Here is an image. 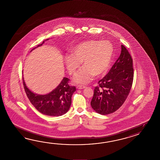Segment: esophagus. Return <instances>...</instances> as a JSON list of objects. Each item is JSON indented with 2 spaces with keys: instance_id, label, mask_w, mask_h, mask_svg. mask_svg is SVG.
I'll use <instances>...</instances> for the list:
<instances>
[{
  "instance_id": "1",
  "label": "esophagus",
  "mask_w": 160,
  "mask_h": 160,
  "mask_svg": "<svg viewBox=\"0 0 160 160\" xmlns=\"http://www.w3.org/2000/svg\"><path fill=\"white\" fill-rule=\"evenodd\" d=\"M85 88L86 87H85V86H81V85H78V86H77V88H78V89H80V90L83 89V88Z\"/></svg>"
}]
</instances>
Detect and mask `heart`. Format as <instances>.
Instances as JSON below:
<instances>
[{
	"label": "heart",
	"mask_w": 160,
	"mask_h": 160,
	"mask_svg": "<svg viewBox=\"0 0 160 160\" xmlns=\"http://www.w3.org/2000/svg\"><path fill=\"white\" fill-rule=\"evenodd\" d=\"M113 52V46L109 41H83L72 48V55L65 57V65L68 72L74 75L83 62L85 67L75 75L74 82L86 84L91 81L95 75L100 76L107 72Z\"/></svg>",
	"instance_id": "b5f03b06"
}]
</instances>
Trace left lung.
<instances>
[{"label": "left lung", "instance_id": "left-lung-1", "mask_svg": "<svg viewBox=\"0 0 160 160\" xmlns=\"http://www.w3.org/2000/svg\"><path fill=\"white\" fill-rule=\"evenodd\" d=\"M133 59L126 48L121 52L109 72L98 83L91 101L92 108L102 115L115 112L122 105L132 86Z\"/></svg>", "mask_w": 160, "mask_h": 160}]
</instances>
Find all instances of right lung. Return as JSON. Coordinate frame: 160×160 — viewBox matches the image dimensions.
<instances>
[{"mask_svg":"<svg viewBox=\"0 0 160 160\" xmlns=\"http://www.w3.org/2000/svg\"><path fill=\"white\" fill-rule=\"evenodd\" d=\"M44 43V41L31 51L41 46ZM69 79L64 77L58 86L52 92L47 94L39 95L34 93L27 88L23 78L24 90L32 105L44 115L57 117L62 116L68 112L72 104V95L75 92L76 88L75 86L69 85Z\"/></svg>","mask_w":160,"mask_h":160,"instance_id":"1","label":"right lung"}]
</instances>
